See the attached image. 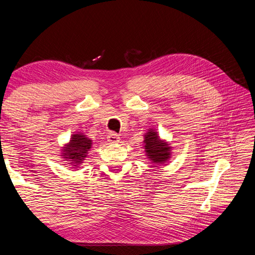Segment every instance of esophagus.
<instances>
[{"label":"esophagus","instance_id":"34e87169","mask_svg":"<svg viewBox=\"0 0 255 255\" xmlns=\"http://www.w3.org/2000/svg\"><path fill=\"white\" fill-rule=\"evenodd\" d=\"M107 140L111 143H117L120 140V136L116 133H110L109 136H107Z\"/></svg>","mask_w":255,"mask_h":255}]
</instances>
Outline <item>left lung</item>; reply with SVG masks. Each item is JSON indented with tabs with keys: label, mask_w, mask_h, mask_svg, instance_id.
Masks as SVG:
<instances>
[{
	"label": "left lung",
	"mask_w": 255,
	"mask_h": 255,
	"mask_svg": "<svg viewBox=\"0 0 255 255\" xmlns=\"http://www.w3.org/2000/svg\"><path fill=\"white\" fill-rule=\"evenodd\" d=\"M143 142L146 157L154 166L163 165L167 163L168 159H170L172 146L166 140H161L156 130L149 128L148 132L144 134Z\"/></svg>",
	"instance_id": "1"
}]
</instances>
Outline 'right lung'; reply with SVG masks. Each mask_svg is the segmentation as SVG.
<instances>
[{
  "instance_id": "obj_1",
  "label": "right lung",
  "mask_w": 255,
  "mask_h": 255,
  "mask_svg": "<svg viewBox=\"0 0 255 255\" xmlns=\"http://www.w3.org/2000/svg\"><path fill=\"white\" fill-rule=\"evenodd\" d=\"M92 140L83 133L73 134L70 141L63 146L61 157L67 160V164H70L72 168H79L91 149Z\"/></svg>"
}]
</instances>
